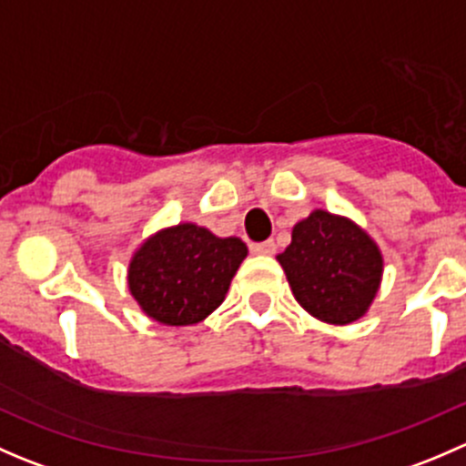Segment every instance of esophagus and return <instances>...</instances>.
<instances>
[{"label":"esophagus","instance_id":"34e87169","mask_svg":"<svg viewBox=\"0 0 466 466\" xmlns=\"http://www.w3.org/2000/svg\"><path fill=\"white\" fill-rule=\"evenodd\" d=\"M275 250H277L275 241H261V243H255V246H252V252H257V255L270 257V255H275Z\"/></svg>","mask_w":466,"mask_h":466}]
</instances>
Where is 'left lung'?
I'll use <instances>...</instances> for the list:
<instances>
[{
	"label": "left lung",
	"instance_id": "8db88e82",
	"mask_svg": "<svg viewBox=\"0 0 466 466\" xmlns=\"http://www.w3.org/2000/svg\"><path fill=\"white\" fill-rule=\"evenodd\" d=\"M277 261L299 307L329 324L363 318L383 275V257L368 232L322 209L295 225Z\"/></svg>",
	"mask_w": 466,
	"mask_h": 466
}]
</instances>
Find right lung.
<instances>
[{"instance_id": "right-lung-1", "label": "right lung", "mask_w": 466, "mask_h": 466, "mask_svg": "<svg viewBox=\"0 0 466 466\" xmlns=\"http://www.w3.org/2000/svg\"><path fill=\"white\" fill-rule=\"evenodd\" d=\"M246 255L241 238H218L207 228L180 223L153 234L135 252L130 293L153 320L168 327L196 324L220 307Z\"/></svg>"}]
</instances>
